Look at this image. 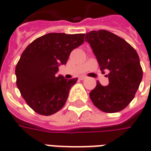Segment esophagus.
I'll use <instances>...</instances> for the list:
<instances>
[{
    "instance_id": "1",
    "label": "esophagus",
    "mask_w": 151,
    "mask_h": 151,
    "mask_svg": "<svg viewBox=\"0 0 151 151\" xmlns=\"http://www.w3.org/2000/svg\"><path fill=\"white\" fill-rule=\"evenodd\" d=\"M86 76H81L80 77V80H81V81H83V80H84V79H86Z\"/></svg>"
}]
</instances>
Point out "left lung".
Returning a JSON list of instances; mask_svg holds the SVG:
<instances>
[{
  "label": "left lung",
  "instance_id": "obj_1",
  "mask_svg": "<svg viewBox=\"0 0 151 151\" xmlns=\"http://www.w3.org/2000/svg\"><path fill=\"white\" fill-rule=\"evenodd\" d=\"M85 41L98 59L100 70H108L107 86L97 81L89 97L96 107L106 113L124 110L135 97L143 71L137 51L126 40L106 30L86 33Z\"/></svg>",
  "mask_w": 151,
  "mask_h": 151
}]
</instances>
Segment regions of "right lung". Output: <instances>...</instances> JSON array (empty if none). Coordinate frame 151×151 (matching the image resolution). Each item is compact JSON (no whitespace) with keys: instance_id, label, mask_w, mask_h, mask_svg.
Instances as JSON below:
<instances>
[{"instance_id":"add662e5","label":"right lung","mask_w":151,"mask_h":151,"mask_svg":"<svg viewBox=\"0 0 151 151\" xmlns=\"http://www.w3.org/2000/svg\"><path fill=\"white\" fill-rule=\"evenodd\" d=\"M84 41V34L49 33L33 40L22 52L16 65V84L37 114L51 115L63 107L77 78L66 80L55 74Z\"/></svg>"}]
</instances>
